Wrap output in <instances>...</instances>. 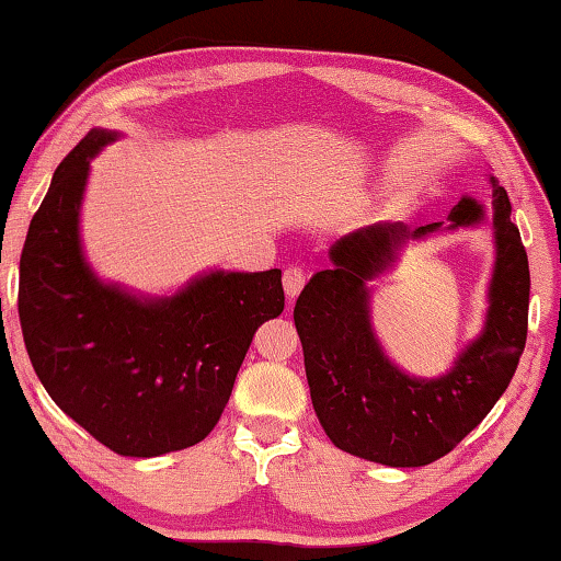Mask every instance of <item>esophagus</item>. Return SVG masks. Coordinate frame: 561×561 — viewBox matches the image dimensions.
<instances>
[{
	"label": "esophagus",
	"mask_w": 561,
	"mask_h": 561,
	"mask_svg": "<svg viewBox=\"0 0 561 561\" xmlns=\"http://www.w3.org/2000/svg\"><path fill=\"white\" fill-rule=\"evenodd\" d=\"M305 282H307V274L301 266H287V270H284V279H282L284 295H287L289 299H295L301 291V287H305Z\"/></svg>",
	"instance_id": "34e87169"
}]
</instances>
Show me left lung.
Returning <instances> with one entry per match:
<instances>
[{
    "instance_id": "8db88e82",
    "label": "left lung",
    "mask_w": 561,
    "mask_h": 561,
    "mask_svg": "<svg viewBox=\"0 0 561 561\" xmlns=\"http://www.w3.org/2000/svg\"><path fill=\"white\" fill-rule=\"evenodd\" d=\"M492 184V221L474 197H461L447 221L409 229L377 221L329 247L295 305L305 369L319 424L334 447L387 467H424L449 455L492 412L517 371L527 342L529 262L512 204ZM489 224L495 242L483 332L439 378H414L388 359L370 324L368 282L391 271L409 241L447 228Z\"/></svg>"
}]
</instances>
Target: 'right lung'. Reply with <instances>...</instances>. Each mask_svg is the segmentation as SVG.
<instances>
[{
    "label": "right lung",
    "instance_id": "add662e5",
    "mask_svg": "<svg viewBox=\"0 0 561 561\" xmlns=\"http://www.w3.org/2000/svg\"><path fill=\"white\" fill-rule=\"evenodd\" d=\"M119 137L94 127L51 176L22 249L20 322L61 412L122 457H159L215 430L256 327L282 314V270H209L162 297L104 282L79 217L89 164Z\"/></svg>",
    "mask_w": 561,
    "mask_h": 561
}]
</instances>
